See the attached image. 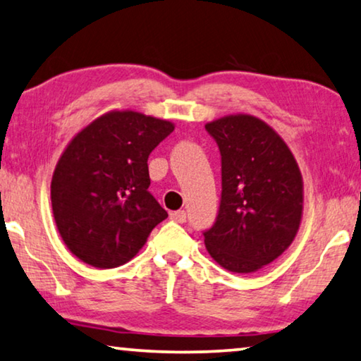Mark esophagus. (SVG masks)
<instances>
[{"mask_svg":"<svg viewBox=\"0 0 361 361\" xmlns=\"http://www.w3.org/2000/svg\"><path fill=\"white\" fill-rule=\"evenodd\" d=\"M170 216H171V220H175V221H178V223L186 221V212H185V210H176V212H171Z\"/></svg>","mask_w":361,"mask_h":361,"instance_id":"obj_1","label":"esophagus"}]
</instances>
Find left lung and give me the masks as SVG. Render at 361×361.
<instances>
[{
  "instance_id": "left-lung-1",
  "label": "left lung",
  "mask_w": 361,
  "mask_h": 361,
  "mask_svg": "<svg viewBox=\"0 0 361 361\" xmlns=\"http://www.w3.org/2000/svg\"><path fill=\"white\" fill-rule=\"evenodd\" d=\"M221 154V202L204 243L220 267L254 273L297 236L304 180L286 141L262 118L231 114L205 123Z\"/></svg>"
}]
</instances>
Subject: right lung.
<instances>
[{"label": "right lung", "instance_id": "right-lung-1", "mask_svg": "<svg viewBox=\"0 0 361 361\" xmlns=\"http://www.w3.org/2000/svg\"><path fill=\"white\" fill-rule=\"evenodd\" d=\"M175 130L170 120L123 109L102 114L66 146L51 205L71 252L101 270L130 262L169 216L147 191V157Z\"/></svg>", "mask_w": 361, "mask_h": 361}]
</instances>
